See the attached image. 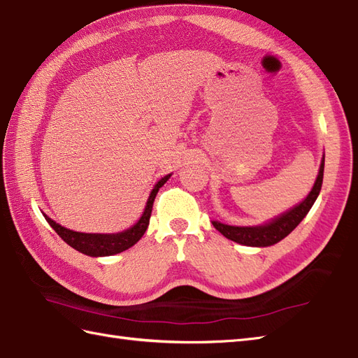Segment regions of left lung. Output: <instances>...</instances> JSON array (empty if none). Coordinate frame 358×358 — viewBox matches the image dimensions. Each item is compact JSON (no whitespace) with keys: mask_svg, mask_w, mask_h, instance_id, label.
<instances>
[{"mask_svg":"<svg viewBox=\"0 0 358 358\" xmlns=\"http://www.w3.org/2000/svg\"><path fill=\"white\" fill-rule=\"evenodd\" d=\"M323 168H325V157L322 159L320 171L317 180H315L314 186L311 189L310 195L306 196L303 201L293 207L292 210L287 213L280 215L279 218L273 220L271 222L265 224V226H256V227H235V226H227V224H222L218 221H213V227L217 229L220 234H222L227 239L235 241L238 244L243 245H250V247H268L279 243L280 239H284L287 235L292 234V231L299 226L306 213L310 212L314 201L317 199L319 192L322 189V181H323Z\"/></svg>","mask_w":358,"mask_h":358,"instance_id":"left-lung-1","label":"left lung"}]
</instances>
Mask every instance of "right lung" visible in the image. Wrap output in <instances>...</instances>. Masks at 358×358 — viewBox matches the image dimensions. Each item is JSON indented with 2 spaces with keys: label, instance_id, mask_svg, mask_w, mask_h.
Returning a JSON list of instances; mask_svg holds the SVG:
<instances>
[{
  "label": "right lung",
  "instance_id": "add662e5",
  "mask_svg": "<svg viewBox=\"0 0 358 358\" xmlns=\"http://www.w3.org/2000/svg\"><path fill=\"white\" fill-rule=\"evenodd\" d=\"M169 177L171 176H166L159 182H157L155 187L152 189L151 195H149L145 212H143V215H141L138 222L134 227L124 230V231H122V234H115V235L79 234V231H73L70 229H65V227L59 226V224H56L52 218H48L47 215H44V217L50 226L53 227L56 234L59 235L70 247H73L74 250H78L87 256H111L115 253H120V252L128 250L129 247L134 245L137 241L145 235V231L149 226V218H151V213H152L154 199H155L157 194H159V189L164 185L166 181L169 180Z\"/></svg>",
  "mask_w": 358,
  "mask_h": 358
}]
</instances>
